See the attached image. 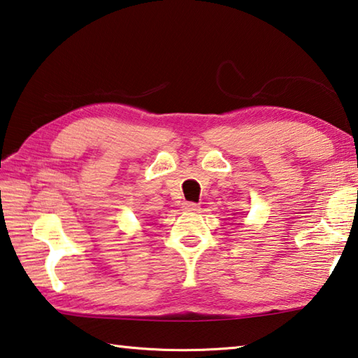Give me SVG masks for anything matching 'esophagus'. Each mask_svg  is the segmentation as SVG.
Instances as JSON below:
<instances>
[{
  "instance_id": "esophagus-1",
  "label": "esophagus",
  "mask_w": 358,
  "mask_h": 358,
  "mask_svg": "<svg viewBox=\"0 0 358 358\" xmlns=\"http://www.w3.org/2000/svg\"><path fill=\"white\" fill-rule=\"evenodd\" d=\"M183 211H186V213H199L200 206L197 203H192V201H186V203H183Z\"/></svg>"
}]
</instances>
